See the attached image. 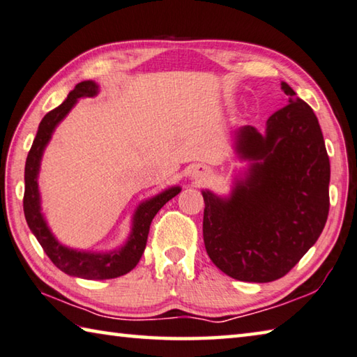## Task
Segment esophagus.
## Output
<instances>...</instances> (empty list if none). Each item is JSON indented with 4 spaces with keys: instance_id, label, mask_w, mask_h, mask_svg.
<instances>
[{
    "instance_id": "34e87169",
    "label": "esophagus",
    "mask_w": 357,
    "mask_h": 357,
    "mask_svg": "<svg viewBox=\"0 0 357 357\" xmlns=\"http://www.w3.org/2000/svg\"><path fill=\"white\" fill-rule=\"evenodd\" d=\"M207 174H209V170H207V167H203V165L193 167L192 172H190L192 179H195V181H203V179H206Z\"/></svg>"
}]
</instances>
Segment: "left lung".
<instances>
[{
	"label": "left lung",
	"instance_id": "8db88e82",
	"mask_svg": "<svg viewBox=\"0 0 357 357\" xmlns=\"http://www.w3.org/2000/svg\"><path fill=\"white\" fill-rule=\"evenodd\" d=\"M289 105L265 134L242 126L238 159L248 160L229 197L203 190V237L211 261L246 282L280 280L320 237L329 212L331 167L319 120L287 82Z\"/></svg>",
	"mask_w": 357,
	"mask_h": 357
}]
</instances>
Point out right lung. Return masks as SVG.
I'll return each mask as SVG.
<instances>
[{
    "instance_id": "right-lung-1",
    "label": "right lung",
    "mask_w": 357,
    "mask_h": 357,
    "mask_svg": "<svg viewBox=\"0 0 357 357\" xmlns=\"http://www.w3.org/2000/svg\"><path fill=\"white\" fill-rule=\"evenodd\" d=\"M98 90V84L93 81H82L76 84V87L68 93L67 100L43 116L24 165L23 209L29 229L57 268L70 276L82 278V280H112V278L129 273L144 255L154 215L160 211L162 206L181 192L179 185H173L153 198L142 201L132 215L131 234H129L126 243L116 250L106 252L77 251L57 241L42 213L40 192H38L37 183L42 156L56 126L66 119L77 100L84 98V96H95Z\"/></svg>"
}]
</instances>
